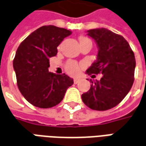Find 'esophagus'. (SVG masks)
Instances as JSON below:
<instances>
[{"instance_id":"esophagus-1","label":"esophagus","mask_w":146,"mask_h":146,"mask_svg":"<svg viewBox=\"0 0 146 146\" xmlns=\"http://www.w3.org/2000/svg\"><path fill=\"white\" fill-rule=\"evenodd\" d=\"M79 81H80V79H79V78H75V79H74V83H75V84H77Z\"/></svg>"}]
</instances>
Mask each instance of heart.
<instances>
[{"label":"heart","mask_w":146,"mask_h":146,"mask_svg":"<svg viewBox=\"0 0 146 146\" xmlns=\"http://www.w3.org/2000/svg\"><path fill=\"white\" fill-rule=\"evenodd\" d=\"M86 40H89V39L85 38V37H80L79 38V41L80 42H82V41H86ZM66 70L71 75H76V74L78 73V71L80 70V68H79V66H78L77 63L73 61H70L68 62V64H66Z\"/></svg>","instance_id":"heart-1"}]
</instances>
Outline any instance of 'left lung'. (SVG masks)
<instances>
[{
  "mask_svg": "<svg viewBox=\"0 0 146 146\" xmlns=\"http://www.w3.org/2000/svg\"><path fill=\"white\" fill-rule=\"evenodd\" d=\"M98 45L97 60L86 74L101 78L93 82L90 89L82 95L84 104L93 110L105 111L114 108L126 97L134 82L135 57L134 52L123 36L106 28L87 31Z\"/></svg>",
  "mask_w": 146,
  "mask_h": 146,
  "instance_id": "1",
  "label": "left lung"
}]
</instances>
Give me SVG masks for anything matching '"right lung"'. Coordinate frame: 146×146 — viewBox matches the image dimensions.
Masks as SVG:
<instances>
[{
	"mask_svg": "<svg viewBox=\"0 0 146 146\" xmlns=\"http://www.w3.org/2000/svg\"><path fill=\"white\" fill-rule=\"evenodd\" d=\"M71 35L67 29L43 26L29 35L17 48L13 60L17 86L29 103L41 108L61 102L68 88L74 83L65 74L48 71L49 58L57 53V46Z\"/></svg>",
	"mask_w": 146,
	"mask_h": 146,
	"instance_id": "add662e5",
	"label": "right lung"
}]
</instances>
